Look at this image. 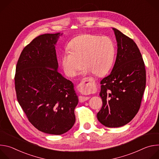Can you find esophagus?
Instances as JSON below:
<instances>
[{
    "mask_svg": "<svg viewBox=\"0 0 159 159\" xmlns=\"http://www.w3.org/2000/svg\"><path fill=\"white\" fill-rule=\"evenodd\" d=\"M92 82V79L90 78H85V79H84L81 83L78 86V89L80 90H83L84 89H88L90 87V82ZM90 98L89 97H84V96H80L79 97V101L81 102H85L86 101H87Z\"/></svg>",
    "mask_w": 159,
    "mask_h": 159,
    "instance_id": "obj_1",
    "label": "esophagus"
}]
</instances>
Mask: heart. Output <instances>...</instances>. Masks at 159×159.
Returning <instances> with one entry per match:
<instances>
[{"mask_svg": "<svg viewBox=\"0 0 159 159\" xmlns=\"http://www.w3.org/2000/svg\"><path fill=\"white\" fill-rule=\"evenodd\" d=\"M69 52L61 57V63L65 74L74 76L82 66H85L83 74L93 72L101 76L111 69L114 61L115 47L109 37L84 34L72 39L68 44Z\"/></svg>", "mask_w": 159, "mask_h": 159, "instance_id": "heart-1", "label": "heart"}]
</instances>
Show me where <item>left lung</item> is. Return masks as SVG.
<instances>
[{"instance_id":"8db88e82","label":"left lung","mask_w":159,"mask_h":159,"mask_svg":"<svg viewBox=\"0 0 159 159\" xmlns=\"http://www.w3.org/2000/svg\"><path fill=\"white\" fill-rule=\"evenodd\" d=\"M117 55L110 74L101 81L102 106L98 121L109 128L123 126L137 114L146 85V71L141 53L133 39L116 28Z\"/></svg>"}]
</instances>
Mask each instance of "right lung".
<instances>
[{
  "instance_id": "right-lung-1",
  "label": "right lung",
  "mask_w": 159,
  "mask_h": 159,
  "mask_svg": "<svg viewBox=\"0 0 159 159\" xmlns=\"http://www.w3.org/2000/svg\"><path fill=\"white\" fill-rule=\"evenodd\" d=\"M62 34L34 38L21 52L15 75L17 99L30 122L40 131L57 135L72 128L79 102L74 84L58 72L55 45Z\"/></svg>"
}]
</instances>
